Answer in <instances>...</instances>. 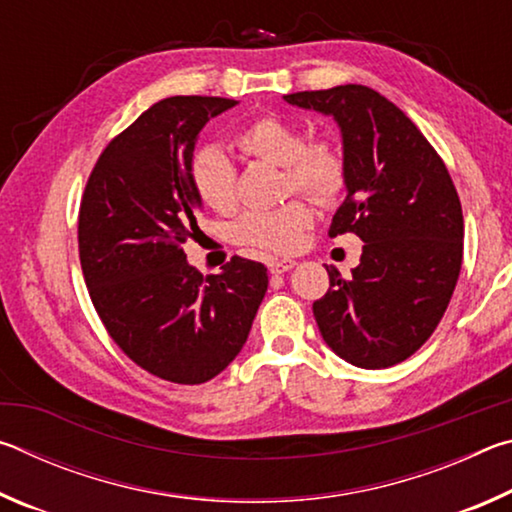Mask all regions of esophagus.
<instances>
[{
  "mask_svg": "<svg viewBox=\"0 0 512 512\" xmlns=\"http://www.w3.org/2000/svg\"><path fill=\"white\" fill-rule=\"evenodd\" d=\"M266 266H268V271H271V273L280 275V273L291 271V268L296 266V262H293V259H268Z\"/></svg>",
  "mask_w": 512,
  "mask_h": 512,
  "instance_id": "1",
  "label": "esophagus"
}]
</instances>
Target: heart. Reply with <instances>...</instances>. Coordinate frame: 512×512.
I'll use <instances>...</instances> for the list:
<instances>
[{
    "instance_id": "heart-1",
    "label": "heart",
    "mask_w": 512,
    "mask_h": 512,
    "mask_svg": "<svg viewBox=\"0 0 512 512\" xmlns=\"http://www.w3.org/2000/svg\"><path fill=\"white\" fill-rule=\"evenodd\" d=\"M235 146L246 155L282 167L284 194L300 192L327 205L348 183V160L329 140H307L305 131L289 119L264 115L235 135ZM189 183L201 203L216 212L237 205V167L219 146H203L189 160ZM314 214L307 201L291 198L275 210H253L232 223L230 237L239 246L284 255L298 250Z\"/></svg>"
}]
</instances>
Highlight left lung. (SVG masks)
Masks as SVG:
<instances>
[{
	"label": "left lung",
	"mask_w": 512,
	"mask_h": 512,
	"mask_svg": "<svg viewBox=\"0 0 512 512\" xmlns=\"http://www.w3.org/2000/svg\"><path fill=\"white\" fill-rule=\"evenodd\" d=\"M332 115L348 160V196L329 237L363 241L350 280L327 268L314 302L325 343L352 366L377 370L418 352L452 300L463 262V210L452 176L420 128L366 85L287 94Z\"/></svg>",
	"instance_id": "obj_1"
}]
</instances>
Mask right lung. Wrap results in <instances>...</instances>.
Returning a JSON list of instances; mask_svg holds the SVG:
<instances>
[{
    "mask_svg": "<svg viewBox=\"0 0 512 512\" xmlns=\"http://www.w3.org/2000/svg\"><path fill=\"white\" fill-rule=\"evenodd\" d=\"M237 106L223 97H169L103 149L79 210V257L92 305L128 359L173 384H203L248 339L268 287L266 266L232 257L198 273L183 250L201 198L189 183L196 137Z\"/></svg>",
    "mask_w": 512,
    "mask_h": 512,
    "instance_id": "right-lung-1",
    "label": "right lung"
}]
</instances>
